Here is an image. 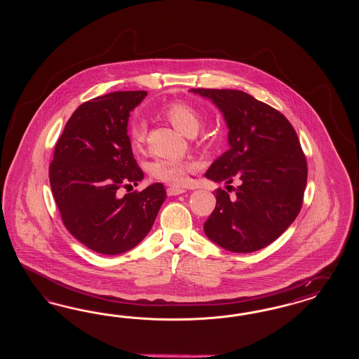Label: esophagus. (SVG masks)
Returning a JSON list of instances; mask_svg holds the SVG:
<instances>
[{
	"label": "esophagus",
	"instance_id": "34e87169",
	"mask_svg": "<svg viewBox=\"0 0 359 359\" xmlns=\"http://www.w3.org/2000/svg\"><path fill=\"white\" fill-rule=\"evenodd\" d=\"M185 189L183 188H177V187H171L167 189V195L168 196H179L184 194Z\"/></svg>",
	"mask_w": 359,
	"mask_h": 359
}]
</instances>
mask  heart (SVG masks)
Returning a JSON list of instances; mask_svg holds the SVG:
<instances>
[{
	"label": "heart",
	"mask_w": 359,
	"mask_h": 359,
	"mask_svg": "<svg viewBox=\"0 0 359 359\" xmlns=\"http://www.w3.org/2000/svg\"><path fill=\"white\" fill-rule=\"evenodd\" d=\"M164 117L170 121L175 128L182 131L187 137H192L201 126V116L191 104L184 101H175L163 109ZM147 128L143 122H133L129 128V138L134 149H141L146 141ZM194 168V163L177 159H156L150 167L152 177L168 183L183 184L187 174Z\"/></svg>",
	"instance_id": "obj_1"
}]
</instances>
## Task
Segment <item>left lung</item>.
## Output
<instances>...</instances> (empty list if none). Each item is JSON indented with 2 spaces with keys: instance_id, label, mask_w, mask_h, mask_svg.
<instances>
[{
  "instance_id": "8db88e82",
  "label": "left lung",
  "mask_w": 359,
  "mask_h": 359,
  "mask_svg": "<svg viewBox=\"0 0 359 359\" xmlns=\"http://www.w3.org/2000/svg\"><path fill=\"white\" fill-rule=\"evenodd\" d=\"M191 92L210 100L229 129V150L210 164L205 177L239 184L234 197L218 191L204 233L225 250H261L282 236L303 204L308 171L297 134L280 111L242 90Z\"/></svg>"
}]
</instances>
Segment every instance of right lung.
<instances>
[{
	"label": "right lung",
	"instance_id": "add662e5",
	"mask_svg": "<svg viewBox=\"0 0 359 359\" xmlns=\"http://www.w3.org/2000/svg\"><path fill=\"white\" fill-rule=\"evenodd\" d=\"M144 90L113 92L81 104L65 123L50 164V184L67 230L88 249L118 255L151 230L167 197L154 183L121 196L144 177L131 151L130 111Z\"/></svg>",
	"mask_w": 359,
	"mask_h": 359
}]
</instances>
